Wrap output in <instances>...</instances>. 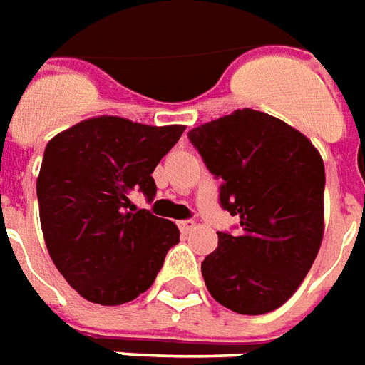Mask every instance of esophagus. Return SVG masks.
I'll use <instances>...</instances> for the list:
<instances>
[{"label": "esophagus", "mask_w": 365, "mask_h": 365, "mask_svg": "<svg viewBox=\"0 0 365 365\" xmlns=\"http://www.w3.org/2000/svg\"><path fill=\"white\" fill-rule=\"evenodd\" d=\"M178 227H180L182 233H190L191 229H195V221H193V219H183V221L178 223Z\"/></svg>", "instance_id": "34e87169"}]
</instances>
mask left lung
I'll return each mask as SVG.
<instances>
[{"label": "left lung", "mask_w": 365, "mask_h": 365, "mask_svg": "<svg viewBox=\"0 0 365 365\" xmlns=\"http://www.w3.org/2000/svg\"><path fill=\"white\" fill-rule=\"evenodd\" d=\"M211 174L219 203L239 217L219 231L201 262L209 294L239 314H264L289 300L324 235V162L312 142L264 112L235 110L187 132Z\"/></svg>", "instance_id": "8db88e82"}]
</instances>
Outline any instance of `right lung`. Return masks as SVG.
<instances>
[{
  "label": "right lung",
  "instance_id": "obj_1",
  "mask_svg": "<svg viewBox=\"0 0 365 365\" xmlns=\"http://www.w3.org/2000/svg\"><path fill=\"white\" fill-rule=\"evenodd\" d=\"M185 126H146L96 116L51 140L37 178L45 245L58 272L103 307L146 292L180 243L168 219L130 203L132 191L156 195L152 172Z\"/></svg>",
  "mask_w": 365,
  "mask_h": 365
}]
</instances>
